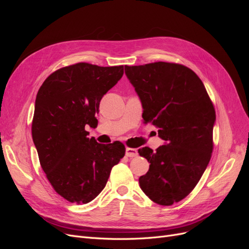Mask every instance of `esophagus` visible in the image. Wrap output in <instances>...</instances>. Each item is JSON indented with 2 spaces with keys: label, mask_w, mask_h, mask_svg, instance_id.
Wrapping results in <instances>:
<instances>
[{
  "label": "esophagus",
  "mask_w": 249,
  "mask_h": 249,
  "mask_svg": "<svg viewBox=\"0 0 249 249\" xmlns=\"http://www.w3.org/2000/svg\"><path fill=\"white\" fill-rule=\"evenodd\" d=\"M138 155V150L136 148H133V147H126L125 148V156L126 157H136Z\"/></svg>",
  "instance_id": "34e87169"
}]
</instances>
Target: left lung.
I'll return each mask as SVG.
<instances>
[{
	"label": "left lung",
	"mask_w": 249,
	"mask_h": 249,
	"mask_svg": "<svg viewBox=\"0 0 249 249\" xmlns=\"http://www.w3.org/2000/svg\"><path fill=\"white\" fill-rule=\"evenodd\" d=\"M143 107V124H152L165 144L138 149L150 163L139 178L141 190L161 206L184 199L197 185L213 152L214 105L189 67L172 62L124 66Z\"/></svg>",
	"instance_id": "left-lung-1"
}]
</instances>
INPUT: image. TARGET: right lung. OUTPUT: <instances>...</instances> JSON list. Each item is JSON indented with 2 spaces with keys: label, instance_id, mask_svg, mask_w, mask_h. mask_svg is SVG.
I'll use <instances>...</instances> for the list:
<instances>
[{
  "label": "right lung",
  "instance_id": "add662e5",
  "mask_svg": "<svg viewBox=\"0 0 249 249\" xmlns=\"http://www.w3.org/2000/svg\"><path fill=\"white\" fill-rule=\"evenodd\" d=\"M124 74V65L79 62L51 73L36 95L32 137L40 166L54 190L77 205L94 199L125 154L115 141L101 144L85 125L95 126L100 102Z\"/></svg>",
  "mask_w": 249,
  "mask_h": 249
}]
</instances>
